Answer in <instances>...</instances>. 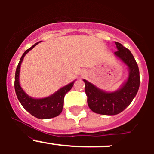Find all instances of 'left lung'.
Segmentation results:
<instances>
[{"instance_id":"obj_1","label":"left lung","mask_w":154,"mask_h":154,"mask_svg":"<svg viewBox=\"0 0 154 154\" xmlns=\"http://www.w3.org/2000/svg\"><path fill=\"white\" fill-rule=\"evenodd\" d=\"M116 45L118 51L114 53L115 55L129 70L128 78L122 87L113 92H106L83 80L88 107L97 114L114 116L122 112L131 103L139 88V70L133 54L121 43L116 42Z\"/></svg>"}]
</instances>
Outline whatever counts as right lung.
Masks as SVG:
<instances>
[{
    "label": "right lung",
    "instance_id": "obj_1",
    "mask_svg": "<svg viewBox=\"0 0 154 154\" xmlns=\"http://www.w3.org/2000/svg\"><path fill=\"white\" fill-rule=\"evenodd\" d=\"M38 42L26 50L23 54L22 57L20 59V61L17 66L15 75V90L18 100L22 105V106L30 113L34 117L39 119H49L58 116L63 111V103H64V97L66 93L71 90L74 85V81L66 86L62 87L61 88L56 91L54 94H51L49 97L44 98H32L27 95L24 90L20 86L19 82V73L21 64L23 61L24 56L29 52L30 50L35 47Z\"/></svg>",
    "mask_w": 154,
    "mask_h": 154
}]
</instances>
